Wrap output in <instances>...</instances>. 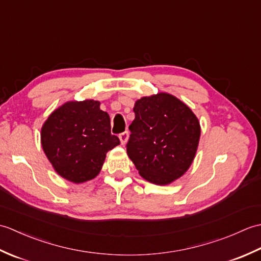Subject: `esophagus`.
<instances>
[{
    "label": "esophagus",
    "mask_w": 261,
    "mask_h": 261,
    "mask_svg": "<svg viewBox=\"0 0 261 261\" xmlns=\"http://www.w3.org/2000/svg\"><path fill=\"white\" fill-rule=\"evenodd\" d=\"M119 138H120V141H121L122 145H125L127 139H129V132H127V131L122 132V134H120Z\"/></svg>",
    "instance_id": "obj_1"
}]
</instances>
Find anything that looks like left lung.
I'll list each match as a JSON object with an SVG mask.
<instances>
[{"mask_svg": "<svg viewBox=\"0 0 261 261\" xmlns=\"http://www.w3.org/2000/svg\"><path fill=\"white\" fill-rule=\"evenodd\" d=\"M134 112L127 156L148 181L170 184L186 173L195 157L201 136L196 115L167 93L138 99Z\"/></svg>", "mask_w": 261, "mask_h": 261, "instance_id": "obj_1", "label": "left lung"}]
</instances>
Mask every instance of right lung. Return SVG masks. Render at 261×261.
I'll return each mask as SVG.
<instances>
[{
  "label": "right lung",
  "instance_id": "add662e5",
  "mask_svg": "<svg viewBox=\"0 0 261 261\" xmlns=\"http://www.w3.org/2000/svg\"><path fill=\"white\" fill-rule=\"evenodd\" d=\"M120 145L111 135V121L99 102L65 103L41 127V146L57 173L69 181L84 182L98 175L107 152Z\"/></svg>",
  "mask_w": 261,
  "mask_h": 261
}]
</instances>
